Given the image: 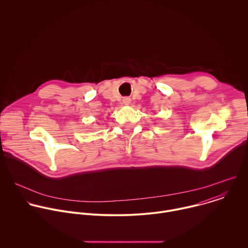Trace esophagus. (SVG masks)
I'll use <instances>...</instances> for the list:
<instances>
[{
  "label": "esophagus",
  "mask_w": 248,
  "mask_h": 248,
  "mask_svg": "<svg viewBox=\"0 0 248 248\" xmlns=\"http://www.w3.org/2000/svg\"><path fill=\"white\" fill-rule=\"evenodd\" d=\"M130 102H131L130 97H124V98L123 99V103H124V105H129Z\"/></svg>",
  "instance_id": "obj_1"
}]
</instances>
